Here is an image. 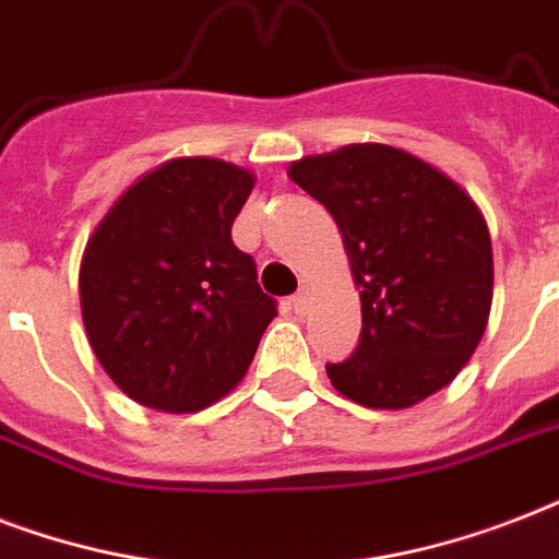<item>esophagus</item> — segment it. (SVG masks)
<instances>
[{
  "label": "esophagus",
  "mask_w": 559,
  "mask_h": 559,
  "mask_svg": "<svg viewBox=\"0 0 559 559\" xmlns=\"http://www.w3.org/2000/svg\"><path fill=\"white\" fill-rule=\"evenodd\" d=\"M309 300H311L309 288H300V294H294L292 297L294 314H306V311H309Z\"/></svg>",
  "instance_id": "esophagus-1"
}]
</instances>
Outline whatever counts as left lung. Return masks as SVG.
<instances>
[{"instance_id":"1","label":"left lung","mask_w":559,"mask_h":559,"mask_svg":"<svg viewBox=\"0 0 559 559\" xmlns=\"http://www.w3.org/2000/svg\"><path fill=\"white\" fill-rule=\"evenodd\" d=\"M288 177L335 218L361 297L358 349L326 367L335 391L382 411L443 391L490 320L492 245L478 203L382 142L294 159Z\"/></svg>"}]
</instances>
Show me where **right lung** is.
<instances>
[{"label": "right lung", "instance_id": "obj_1", "mask_svg": "<svg viewBox=\"0 0 559 559\" xmlns=\"http://www.w3.org/2000/svg\"><path fill=\"white\" fill-rule=\"evenodd\" d=\"M257 175L177 157L124 189L86 239L78 294L86 341L119 391L192 414L241 382L276 318L233 221Z\"/></svg>", "mask_w": 559, "mask_h": 559}]
</instances>
